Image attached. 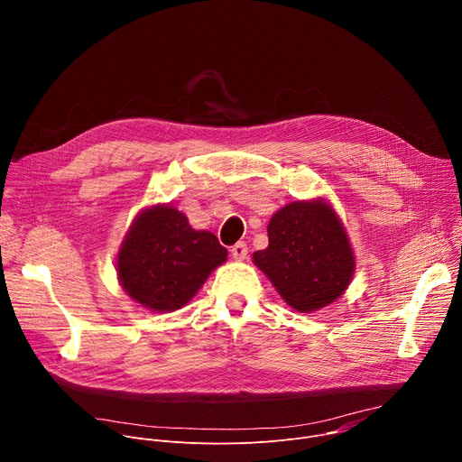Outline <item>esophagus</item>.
Instances as JSON below:
<instances>
[{
  "mask_svg": "<svg viewBox=\"0 0 462 462\" xmlns=\"http://www.w3.org/2000/svg\"><path fill=\"white\" fill-rule=\"evenodd\" d=\"M230 254H232V257H234L236 261H243V259H246V255H248V246H246L243 241H239V243H236V245L230 248Z\"/></svg>",
  "mask_w": 462,
  "mask_h": 462,
  "instance_id": "34e87169",
  "label": "esophagus"
}]
</instances>
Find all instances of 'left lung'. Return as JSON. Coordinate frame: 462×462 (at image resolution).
I'll use <instances>...</instances> for the list:
<instances>
[{"mask_svg": "<svg viewBox=\"0 0 462 462\" xmlns=\"http://www.w3.org/2000/svg\"><path fill=\"white\" fill-rule=\"evenodd\" d=\"M267 232L269 246L252 257L292 309L318 310L349 287L355 254L342 221L327 201L289 203L273 216Z\"/></svg>", "mask_w": 462, "mask_h": 462, "instance_id": "left-lung-1", "label": "left lung"}]
</instances>
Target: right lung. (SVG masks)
Here are the masks:
<instances>
[{
    "label": "right lung",
    "instance_id": "add662e5",
    "mask_svg": "<svg viewBox=\"0 0 462 462\" xmlns=\"http://www.w3.org/2000/svg\"><path fill=\"white\" fill-rule=\"evenodd\" d=\"M226 248L207 230H193L170 205L143 210L129 226L116 257L125 294L143 307L171 312L186 305L226 261Z\"/></svg>",
    "mask_w": 462,
    "mask_h": 462
}]
</instances>
